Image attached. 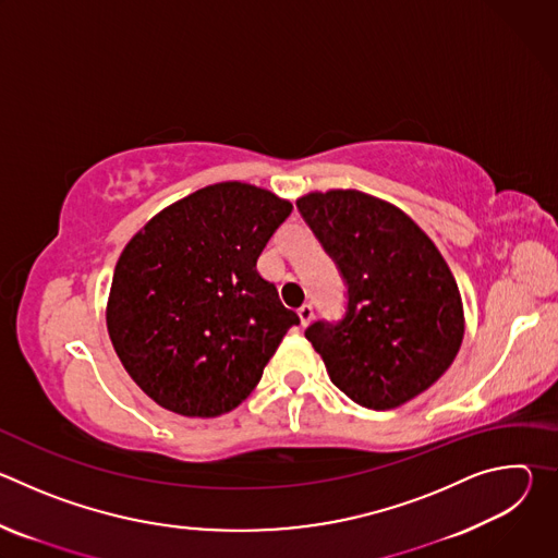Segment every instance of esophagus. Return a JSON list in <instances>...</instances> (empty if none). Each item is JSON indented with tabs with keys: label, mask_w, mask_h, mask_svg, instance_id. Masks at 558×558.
<instances>
[{
	"label": "esophagus",
	"mask_w": 558,
	"mask_h": 558,
	"mask_svg": "<svg viewBox=\"0 0 558 558\" xmlns=\"http://www.w3.org/2000/svg\"><path fill=\"white\" fill-rule=\"evenodd\" d=\"M298 317H300V323L306 327V325L313 320V306H311V304H302V306L298 308Z\"/></svg>",
	"instance_id": "34e87169"
}]
</instances>
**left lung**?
Segmentation results:
<instances>
[{
    "instance_id": "1",
    "label": "left lung",
    "mask_w": 558,
    "mask_h": 558,
    "mask_svg": "<svg viewBox=\"0 0 558 558\" xmlns=\"http://www.w3.org/2000/svg\"><path fill=\"white\" fill-rule=\"evenodd\" d=\"M295 205L349 284L344 320L311 325L306 340L355 404L404 407L450 368L463 340L448 263L409 214L373 194L315 190Z\"/></svg>"
}]
</instances>
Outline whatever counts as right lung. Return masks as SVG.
I'll return each instance as SVG.
<instances>
[{
	"instance_id": "obj_1",
	"label": "right lung",
	"mask_w": 558,
	"mask_h": 558,
	"mask_svg": "<svg viewBox=\"0 0 558 558\" xmlns=\"http://www.w3.org/2000/svg\"><path fill=\"white\" fill-rule=\"evenodd\" d=\"M291 203L225 181L151 216L123 247L106 304L112 347L151 400L218 417L247 400L287 331V308L256 260Z\"/></svg>"
}]
</instances>
